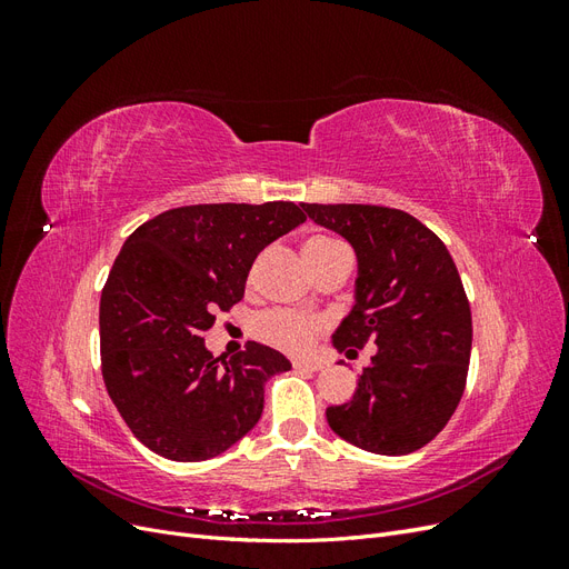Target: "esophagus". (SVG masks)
<instances>
[{
	"label": "esophagus",
	"instance_id": "1",
	"mask_svg": "<svg viewBox=\"0 0 569 569\" xmlns=\"http://www.w3.org/2000/svg\"><path fill=\"white\" fill-rule=\"evenodd\" d=\"M291 366H295V370H320L322 368V360H316V358H295L291 360Z\"/></svg>",
	"mask_w": 569,
	"mask_h": 569
}]
</instances>
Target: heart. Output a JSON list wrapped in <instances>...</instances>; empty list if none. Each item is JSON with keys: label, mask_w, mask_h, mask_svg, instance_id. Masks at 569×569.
<instances>
[{"label": "heart", "mask_w": 569, "mask_h": 569, "mask_svg": "<svg viewBox=\"0 0 569 569\" xmlns=\"http://www.w3.org/2000/svg\"><path fill=\"white\" fill-rule=\"evenodd\" d=\"M339 242L327 237H311L303 247V253L311 256L337 247ZM325 330V318L318 313L306 311H287V308H274V311L261 313L253 320V335L266 343L282 351H303L313 343V339Z\"/></svg>", "instance_id": "heart-1"}]
</instances>
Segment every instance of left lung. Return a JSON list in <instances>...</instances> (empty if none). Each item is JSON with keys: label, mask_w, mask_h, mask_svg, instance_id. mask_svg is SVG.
Instances as JSON below:
<instances>
[{"label": "left lung", "mask_w": 569, "mask_h": 569, "mask_svg": "<svg viewBox=\"0 0 569 569\" xmlns=\"http://www.w3.org/2000/svg\"><path fill=\"white\" fill-rule=\"evenodd\" d=\"M358 258L356 303L337 351L375 343L353 399L327 408L332 432L358 449L406 456L432 441L456 412L472 349V313L441 239L406 211L370 203H301Z\"/></svg>", "instance_id": "1"}]
</instances>
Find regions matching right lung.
I'll use <instances>...</instances> for the list:
<instances>
[{
    "label": "right lung",
    "instance_id": "add662e5",
    "mask_svg": "<svg viewBox=\"0 0 569 569\" xmlns=\"http://www.w3.org/2000/svg\"><path fill=\"white\" fill-rule=\"evenodd\" d=\"M306 220L291 201L197 203L137 228L99 303L101 375L120 418L147 449L199 462L242 439L263 412V387L289 360L249 341L213 358L203 332L242 301L249 270Z\"/></svg>",
    "mask_w": 569,
    "mask_h": 569
}]
</instances>
